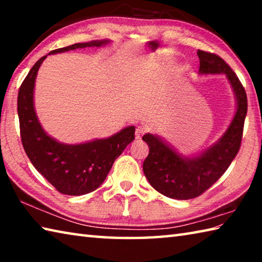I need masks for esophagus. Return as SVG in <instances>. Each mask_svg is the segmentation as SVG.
I'll list each match as a JSON object with an SVG mask.
<instances>
[{
  "label": "esophagus",
  "mask_w": 262,
  "mask_h": 262,
  "mask_svg": "<svg viewBox=\"0 0 262 262\" xmlns=\"http://www.w3.org/2000/svg\"><path fill=\"white\" fill-rule=\"evenodd\" d=\"M145 133V128L142 127V126H139L136 128L135 130V139L136 140H141L142 139V135H143Z\"/></svg>",
  "instance_id": "obj_1"
}]
</instances>
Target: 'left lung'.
I'll list each match as a JSON object with an SVG mask.
<instances>
[{
	"label": "left lung",
	"mask_w": 262,
	"mask_h": 262,
	"mask_svg": "<svg viewBox=\"0 0 262 262\" xmlns=\"http://www.w3.org/2000/svg\"><path fill=\"white\" fill-rule=\"evenodd\" d=\"M201 75L224 74L236 98V113L221 139L196 156L180 155L162 137L145 134L142 140L149 145L143 172L152 187L167 198L188 200L201 195L227 171L241 148L247 97L237 75L228 63L212 53L198 51Z\"/></svg>",
	"instance_id": "left-lung-1"
}]
</instances>
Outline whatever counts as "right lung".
I'll return each mask as SVG.
<instances>
[{"instance_id":"1","label":"right lung","mask_w":262,"mask_h":262,"mask_svg":"<svg viewBox=\"0 0 262 262\" xmlns=\"http://www.w3.org/2000/svg\"><path fill=\"white\" fill-rule=\"evenodd\" d=\"M111 40H92L57 48L47 55L76 48L100 47ZM47 55L39 59L21 83L17 99L21 143L31 163L62 194L84 195L104 183L113 163L134 141L135 127L129 126L107 139L67 144L43 130L34 110V83Z\"/></svg>"}]
</instances>
